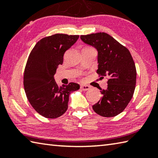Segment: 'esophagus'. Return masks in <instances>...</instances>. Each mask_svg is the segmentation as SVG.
I'll return each instance as SVG.
<instances>
[{"instance_id":"34e87169","label":"esophagus","mask_w":158,"mask_h":158,"mask_svg":"<svg viewBox=\"0 0 158 158\" xmlns=\"http://www.w3.org/2000/svg\"><path fill=\"white\" fill-rule=\"evenodd\" d=\"M80 89H81L82 90H84V91H85V90H89L90 87L89 85H81V87H80Z\"/></svg>"}]
</instances>
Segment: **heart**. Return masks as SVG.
Here are the masks:
<instances>
[{"mask_svg":"<svg viewBox=\"0 0 158 158\" xmlns=\"http://www.w3.org/2000/svg\"><path fill=\"white\" fill-rule=\"evenodd\" d=\"M90 47H86V48H85V49H90Z\"/></svg>","mask_w":158,"mask_h":158,"instance_id":"heart-1","label":"heart"}]
</instances>
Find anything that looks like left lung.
I'll return each instance as SVG.
<instances>
[{
  "label": "left lung",
  "instance_id": "8db88e82",
  "mask_svg": "<svg viewBox=\"0 0 158 158\" xmlns=\"http://www.w3.org/2000/svg\"><path fill=\"white\" fill-rule=\"evenodd\" d=\"M85 44L98 52V69L100 79L107 77V89L101 90L102 97L93 106L96 114L104 117L116 116L126 108L135 89L137 70L127 48L106 33L81 35Z\"/></svg>",
  "mask_w": 158,
  "mask_h": 158
}]
</instances>
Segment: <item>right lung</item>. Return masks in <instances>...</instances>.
Segmentation results:
<instances>
[{
	"mask_svg": "<svg viewBox=\"0 0 158 158\" xmlns=\"http://www.w3.org/2000/svg\"><path fill=\"white\" fill-rule=\"evenodd\" d=\"M79 37L58 33L43 37L28 56L23 74L26 97L35 110L47 118L62 116L68 109L69 94L79 89L73 82L58 87L53 78L63 63L64 53Z\"/></svg>",
	"mask_w": 158,
	"mask_h": 158,
	"instance_id": "right-lung-1",
	"label": "right lung"
}]
</instances>
